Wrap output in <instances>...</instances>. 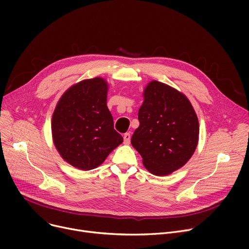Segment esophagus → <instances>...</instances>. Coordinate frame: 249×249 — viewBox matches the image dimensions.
Here are the masks:
<instances>
[{"mask_svg":"<svg viewBox=\"0 0 249 249\" xmlns=\"http://www.w3.org/2000/svg\"><path fill=\"white\" fill-rule=\"evenodd\" d=\"M123 139H124V143H125V144H129L130 140H131V136H130L129 133H125V134L123 135Z\"/></svg>","mask_w":249,"mask_h":249,"instance_id":"34e87169","label":"esophagus"}]
</instances>
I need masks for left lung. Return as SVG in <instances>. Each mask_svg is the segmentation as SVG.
Listing matches in <instances>:
<instances>
[{"label":"left lung","mask_w":249,"mask_h":249,"mask_svg":"<svg viewBox=\"0 0 249 249\" xmlns=\"http://www.w3.org/2000/svg\"><path fill=\"white\" fill-rule=\"evenodd\" d=\"M143 97L131 144L148 172L166 176L194 154L199 140L198 117L188 98L165 84L150 82Z\"/></svg>","instance_id":"8db88e82"}]
</instances>
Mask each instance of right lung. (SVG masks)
Returning a JSON list of instances; mask_svg holds the SVG:
<instances>
[{"instance_id": "right-lung-1", "label": "right lung", "mask_w": 249, "mask_h": 249, "mask_svg": "<svg viewBox=\"0 0 249 249\" xmlns=\"http://www.w3.org/2000/svg\"><path fill=\"white\" fill-rule=\"evenodd\" d=\"M107 91L102 77L82 81L62 95L52 116L54 145L61 158L78 169L96 168L123 142L114 129Z\"/></svg>"}]
</instances>
